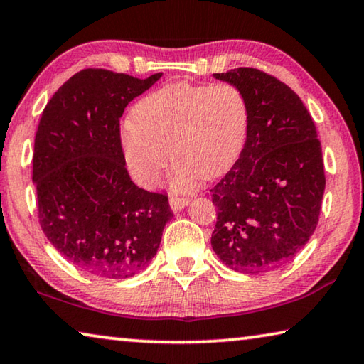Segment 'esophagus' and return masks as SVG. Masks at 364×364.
Returning a JSON list of instances; mask_svg holds the SVG:
<instances>
[{
	"label": "esophagus",
	"instance_id": "34e87169",
	"mask_svg": "<svg viewBox=\"0 0 364 364\" xmlns=\"http://www.w3.org/2000/svg\"><path fill=\"white\" fill-rule=\"evenodd\" d=\"M189 204L188 197H178V196H170V207L173 212H180L184 207Z\"/></svg>",
	"mask_w": 364,
	"mask_h": 364
}]
</instances>
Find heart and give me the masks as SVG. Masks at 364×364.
Masks as SVG:
<instances>
[{"instance_id":"heart-1","label":"heart","mask_w":364,"mask_h":364,"mask_svg":"<svg viewBox=\"0 0 364 364\" xmlns=\"http://www.w3.org/2000/svg\"><path fill=\"white\" fill-rule=\"evenodd\" d=\"M132 119L120 133L132 176L141 186L156 188L173 152L171 184L183 193L202 176L230 170L249 132L247 101L231 83L165 85L134 104Z\"/></svg>"}]
</instances>
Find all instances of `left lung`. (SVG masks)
Listing matches in <instances>:
<instances>
[{
    "label": "left lung",
    "mask_w": 364,
    "mask_h": 364,
    "mask_svg": "<svg viewBox=\"0 0 364 364\" xmlns=\"http://www.w3.org/2000/svg\"><path fill=\"white\" fill-rule=\"evenodd\" d=\"M242 91L249 132L232 168L210 189L212 247L226 267L260 273L291 262L315 232L326 188L321 143L300 97L252 67L213 73Z\"/></svg>",
    "instance_id": "left-lung-1"
}]
</instances>
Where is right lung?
<instances>
[{
  "label": "right lung",
  "instance_id": "right-lung-1",
  "mask_svg": "<svg viewBox=\"0 0 364 364\" xmlns=\"http://www.w3.org/2000/svg\"><path fill=\"white\" fill-rule=\"evenodd\" d=\"M160 77L80 70L49 100L35 134L41 230L67 262L100 278L144 269L173 217L168 196L132 181L120 146L123 110Z\"/></svg>",
  "mask_w": 364,
  "mask_h": 364
}]
</instances>
